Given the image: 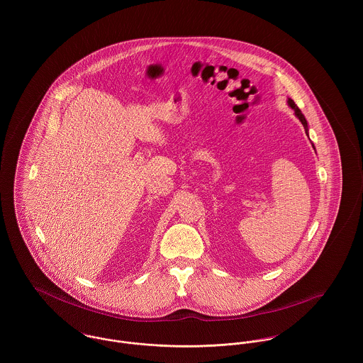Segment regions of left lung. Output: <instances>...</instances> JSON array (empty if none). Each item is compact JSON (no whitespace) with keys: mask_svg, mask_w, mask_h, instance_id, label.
<instances>
[{"mask_svg":"<svg viewBox=\"0 0 363 363\" xmlns=\"http://www.w3.org/2000/svg\"><path fill=\"white\" fill-rule=\"evenodd\" d=\"M288 104H289V106H291V107H292V108H294V110H295V114H296V117H298V118H299V120H301V123H302V124H303V127H305V130H306V133H308V130H309V128H308V121H306V118H305V116H303V114H302V111H301V108H299V107H298V106H296V104H295V102H294V101H292V99H288ZM313 148H314V147H313Z\"/></svg>","mask_w":363,"mask_h":363,"instance_id":"1","label":"left lung"}]
</instances>
